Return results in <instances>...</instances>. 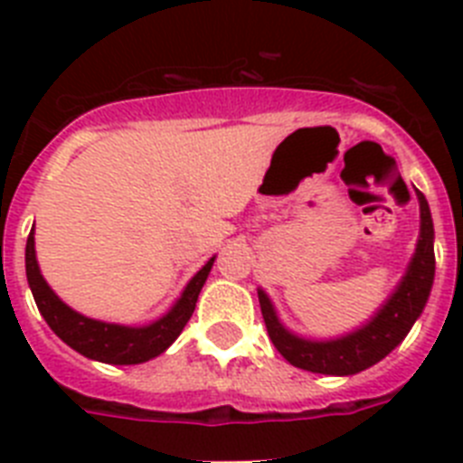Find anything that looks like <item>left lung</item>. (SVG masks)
Segmentation results:
<instances>
[{"instance_id": "8db88e82", "label": "left lung", "mask_w": 463, "mask_h": 463, "mask_svg": "<svg viewBox=\"0 0 463 463\" xmlns=\"http://www.w3.org/2000/svg\"><path fill=\"white\" fill-rule=\"evenodd\" d=\"M415 194L420 202V236L406 273L373 317L354 331L336 338L298 336L282 325L269 294L261 288L257 289L269 338L292 366L322 375H354L387 357L408 336L427 306L436 276L431 211L422 192L415 190Z\"/></svg>"}]
</instances>
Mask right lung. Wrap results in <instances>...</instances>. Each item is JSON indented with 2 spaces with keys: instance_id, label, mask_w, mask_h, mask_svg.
I'll list each match as a JSON object with an SVG mask.
<instances>
[{
  "instance_id": "right-lung-1",
  "label": "right lung",
  "mask_w": 463,
  "mask_h": 463,
  "mask_svg": "<svg viewBox=\"0 0 463 463\" xmlns=\"http://www.w3.org/2000/svg\"><path fill=\"white\" fill-rule=\"evenodd\" d=\"M213 261H215V257H211L192 276V280L187 282L181 297L175 298V304L162 317L153 320L150 325L129 326L88 317V315L79 313V310H73L71 306L64 304L62 298L52 292L46 278L41 276L39 261H36L34 227H32L30 236H27V248H24L27 282H30L36 308L43 315L48 326L69 347L83 354V357L94 359V362L113 364V366H129V364H143L148 362V359L159 357L175 338L181 336V331L185 329L187 320L194 313L196 298H199L203 282H206L208 273H211Z\"/></svg>"
}]
</instances>
